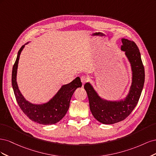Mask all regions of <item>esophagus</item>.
I'll return each mask as SVG.
<instances>
[{
	"label": "esophagus",
	"instance_id": "esophagus-1",
	"mask_svg": "<svg viewBox=\"0 0 156 156\" xmlns=\"http://www.w3.org/2000/svg\"><path fill=\"white\" fill-rule=\"evenodd\" d=\"M81 81L83 84H84L88 81V78L85 76H81Z\"/></svg>",
	"mask_w": 156,
	"mask_h": 156
}]
</instances>
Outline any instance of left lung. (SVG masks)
<instances>
[{"label":"left lung","instance_id":"8db88e82","mask_svg":"<svg viewBox=\"0 0 156 156\" xmlns=\"http://www.w3.org/2000/svg\"><path fill=\"white\" fill-rule=\"evenodd\" d=\"M122 42L121 50L125 51L132 70L131 86L124 100L118 101L103 100L98 96L90 83H87L84 86L92 115L104 124L117 123L131 114L137 104L144 83V68L137 45L134 41L125 38L122 39Z\"/></svg>","mask_w":156,"mask_h":156}]
</instances>
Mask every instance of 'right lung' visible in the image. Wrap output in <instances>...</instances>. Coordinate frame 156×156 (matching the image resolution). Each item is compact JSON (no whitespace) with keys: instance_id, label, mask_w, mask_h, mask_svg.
Masks as SVG:
<instances>
[{"instance_id":"right-lung-1","label":"right lung","mask_w":156,"mask_h":156,"mask_svg":"<svg viewBox=\"0 0 156 156\" xmlns=\"http://www.w3.org/2000/svg\"><path fill=\"white\" fill-rule=\"evenodd\" d=\"M26 44L23 45L18 51L12 69V84L17 102L22 111L31 120L43 125L55 124L66 114L71 98L75 90L82 87V83L79 77H76L69 84L63 85L49 101L44 104H32L27 101L19 90L16 81L19 60L21 51Z\"/></svg>"}]
</instances>
